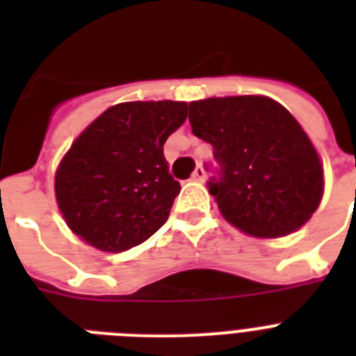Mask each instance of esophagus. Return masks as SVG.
Masks as SVG:
<instances>
[{
	"mask_svg": "<svg viewBox=\"0 0 356 356\" xmlns=\"http://www.w3.org/2000/svg\"><path fill=\"white\" fill-rule=\"evenodd\" d=\"M207 177L205 170H203V166H197L194 170V173H192V181H197V183H203Z\"/></svg>",
	"mask_w": 356,
	"mask_h": 356,
	"instance_id": "34e87169",
	"label": "esophagus"
}]
</instances>
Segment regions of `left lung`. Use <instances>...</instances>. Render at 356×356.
<instances>
[{
  "label": "left lung",
  "instance_id": "8db88e82",
  "mask_svg": "<svg viewBox=\"0 0 356 356\" xmlns=\"http://www.w3.org/2000/svg\"><path fill=\"white\" fill-rule=\"evenodd\" d=\"M197 138L212 145L207 183L223 218L243 233L286 236L320 205L323 172L292 114L270 97H211L188 105Z\"/></svg>",
  "mask_w": 356,
  "mask_h": 356
}]
</instances>
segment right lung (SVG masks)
<instances>
[{
  "instance_id": "add662e5",
  "label": "right lung",
  "mask_w": 356,
  "mask_h": 356,
  "mask_svg": "<svg viewBox=\"0 0 356 356\" xmlns=\"http://www.w3.org/2000/svg\"><path fill=\"white\" fill-rule=\"evenodd\" d=\"M186 114L183 102L120 103L83 131L55 177L58 209L75 234L120 253L166 223L181 184L164 142Z\"/></svg>"
}]
</instances>
